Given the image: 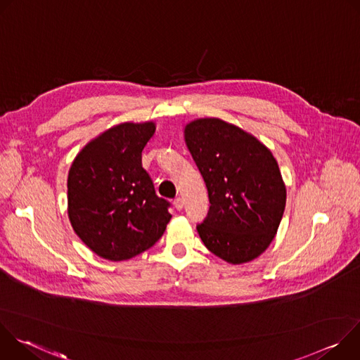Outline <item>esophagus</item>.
Returning <instances> with one entry per match:
<instances>
[{"mask_svg": "<svg viewBox=\"0 0 360 360\" xmlns=\"http://www.w3.org/2000/svg\"><path fill=\"white\" fill-rule=\"evenodd\" d=\"M174 207H175L178 211H181V210L184 208V199L179 198V196L175 198V199H174Z\"/></svg>", "mask_w": 360, "mask_h": 360, "instance_id": "34e87169", "label": "esophagus"}]
</instances>
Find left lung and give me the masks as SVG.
<instances>
[{"label":"left lung","mask_w":360,"mask_h":360,"mask_svg":"<svg viewBox=\"0 0 360 360\" xmlns=\"http://www.w3.org/2000/svg\"><path fill=\"white\" fill-rule=\"evenodd\" d=\"M185 141L210 196L198 233L214 255L238 265L269 246L281 224L286 189L271 150L218 118L186 125Z\"/></svg>","instance_id":"8db88e82"}]
</instances>
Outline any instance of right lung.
<instances>
[{
	"instance_id": "1",
	"label": "right lung",
	"mask_w": 360,
	"mask_h": 360,
	"mask_svg": "<svg viewBox=\"0 0 360 360\" xmlns=\"http://www.w3.org/2000/svg\"><path fill=\"white\" fill-rule=\"evenodd\" d=\"M152 122H125L91 141L68 175V217L75 233L98 256L125 261L162 236L172 218L142 168Z\"/></svg>"
}]
</instances>
